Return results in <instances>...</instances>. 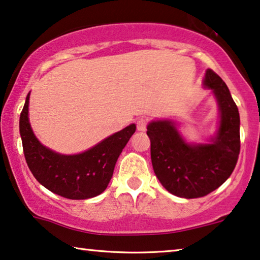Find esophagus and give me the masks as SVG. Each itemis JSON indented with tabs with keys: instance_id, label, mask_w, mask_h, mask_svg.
Here are the masks:
<instances>
[{
	"instance_id": "34e87169",
	"label": "esophagus",
	"mask_w": 260,
	"mask_h": 260,
	"mask_svg": "<svg viewBox=\"0 0 260 260\" xmlns=\"http://www.w3.org/2000/svg\"><path fill=\"white\" fill-rule=\"evenodd\" d=\"M137 128L139 132H145L147 128V120L146 119H139L137 121Z\"/></svg>"
}]
</instances>
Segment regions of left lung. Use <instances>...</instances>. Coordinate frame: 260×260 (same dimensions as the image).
<instances>
[{
	"mask_svg": "<svg viewBox=\"0 0 260 260\" xmlns=\"http://www.w3.org/2000/svg\"><path fill=\"white\" fill-rule=\"evenodd\" d=\"M203 87L218 106L216 131L207 142L188 141L173 119L152 120L147 126L155 175L166 190L183 199L202 197L220 187L234 172L241 149L239 112L226 84L208 69Z\"/></svg>",
	"mask_w": 260,
	"mask_h": 260,
	"instance_id": "8db88e82",
	"label": "left lung"
}]
</instances>
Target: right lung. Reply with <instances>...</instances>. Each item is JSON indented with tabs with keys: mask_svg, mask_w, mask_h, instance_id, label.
Segmentation results:
<instances>
[{
	"mask_svg": "<svg viewBox=\"0 0 260 260\" xmlns=\"http://www.w3.org/2000/svg\"><path fill=\"white\" fill-rule=\"evenodd\" d=\"M29 100L30 92L19 117V134L26 164L35 179L65 199L87 200L100 195L113 176L118 157L137 129L135 123L85 152L60 154L44 146L35 135L29 120Z\"/></svg>",
	"mask_w": 260,
	"mask_h": 260,
	"instance_id": "add662e5",
	"label": "right lung"
}]
</instances>
